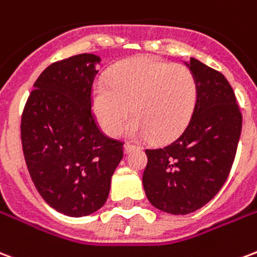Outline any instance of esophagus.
Segmentation results:
<instances>
[{"label":"esophagus","instance_id":"1","mask_svg":"<svg viewBox=\"0 0 257 257\" xmlns=\"http://www.w3.org/2000/svg\"><path fill=\"white\" fill-rule=\"evenodd\" d=\"M136 149V146L135 145H131V143H125V146H123V151L128 154V153H131L132 150H135Z\"/></svg>","mask_w":257,"mask_h":257}]
</instances>
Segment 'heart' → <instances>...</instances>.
Listing matches in <instances>:
<instances>
[{
  "label": "heart",
  "instance_id": "heart-1",
  "mask_svg": "<svg viewBox=\"0 0 257 257\" xmlns=\"http://www.w3.org/2000/svg\"><path fill=\"white\" fill-rule=\"evenodd\" d=\"M198 99L194 74L183 64L140 56L117 64L108 81L92 86V108L104 132L117 135L132 111L126 132L157 143L176 139L193 118Z\"/></svg>",
  "mask_w": 257,
  "mask_h": 257
}]
</instances>
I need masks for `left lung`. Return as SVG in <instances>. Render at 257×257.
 <instances>
[{
    "label": "left lung",
    "mask_w": 257,
    "mask_h": 257,
    "mask_svg": "<svg viewBox=\"0 0 257 257\" xmlns=\"http://www.w3.org/2000/svg\"><path fill=\"white\" fill-rule=\"evenodd\" d=\"M186 66L198 85L193 118L171 145L146 150L143 172L151 205L172 215L191 213L219 193L242 129V114L226 77L194 58Z\"/></svg>",
    "instance_id": "8db88e82"
}]
</instances>
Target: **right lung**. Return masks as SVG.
Masks as SVG:
<instances>
[{"label": "right lung", "instance_id": "add662e5", "mask_svg": "<svg viewBox=\"0 0 257 257\" xmlns=\"http://www.w3.org/2000/svg\"><path fill=\"white\" fill-rule=\"evenodd\" d=\"M100 58L81 53L48 66L22 114V146L31 180L49 206L71 217L106 202L122 160V142L110 139L92 114V85Z\"/></svg>", "mask_w": 257, "mask_h": 257}]
</instances>
